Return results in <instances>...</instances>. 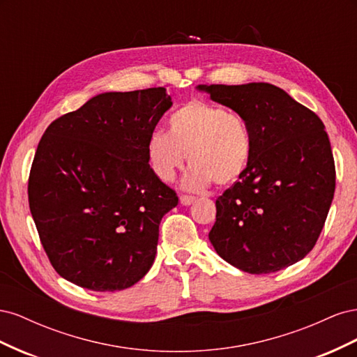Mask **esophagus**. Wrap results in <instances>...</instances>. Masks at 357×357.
I'll list each match as a JSON object with an SVG mask.
<instances>
[{"mask_svg": "<svg viewBox=\"0 0 357 357\" xmlns=\"http://www.w3.org/2000/svg\"><path fill=\"white\" fill-rule=\"evenodd\" d=\"M193 201H195V197H190V195H181L180 197V202L183 205H190Z\"/></svg>", "mask_w": 357, "mask_h": 357, "instance_id": "esophagus-1", "label": "esophagus"}]
</instances>
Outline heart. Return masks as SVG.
<instances>
[{
  "label": "heart",
  "instance_id": "b5f03b06",
  "mask_svg": "<svg viewBox=\"0 0 357 357\" xmlns=\"http://www.w3.org/2000/svg\"><path fill=\"white\" fill-rule=\"evenodd\" d=\"M253 138L236 112L202 100L183 104L168 119V134L155 131L147 142V159L162 181H171L186 160L192 165L185 185L190 189L228 186L247 169Z\"/></svg>",
  "mask_w": 357,
  "mask_h": 357
}]
</instances>
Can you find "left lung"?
Wrapping results in <instances>:
<instances>
[{
    "instance_id": "1",
    "label": "left lung",
    "mask_w": 357,
    "mask_h": 357,
    "mask_svg": "<svg viewBox=\"0 0 357 357\" xmlns=\"http://www.w3.org/2000/svg\"><path fill=\"white\" fill-rule=\"evenodd\" d=\"M198 88L240 113L253 138L240 181L215 199L213 247L250 274L294 265L316 245L333 199L335 162L325 125L274 84Z\"/></svg>"
}]
</instances>
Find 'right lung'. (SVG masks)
<instances>
[{
	"instance_id": "add662e5",
	"label": "right lung",
	"mask_w": 357,
	"mask_h": 357,
	"mask_svg": "<svg viewBox=\"0 0 357 357\" xmlns=\"http://www.w3.org/2000/svg\"><path fill=\"white\" fill-rule=\"evenodd\" d=\"M171 104L164 88L107 92L43 134L29 210L52 266L68 282L114 291L152 268L159 223L178 197L150 168L147 142Z\"/></svg>"
}]
</instances>
